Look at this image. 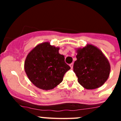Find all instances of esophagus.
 Returning a JSON list of instances; mask_svg holds the SVG:
<instances>
[{"label":"esophagus","mask_w":121,"mask_h":121,"mask_svg":"<svg viewBox=\"0 0 121 121\" xmlns=\"http://www.w3.org/2000/svg\"><path fill=\"white\" fill-rule=\"evenodd\" d=\"M70 67H71V68H73V63L70 64Z\"/></svg>","instance_id":"1"}]
</instances>
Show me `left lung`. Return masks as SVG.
I'll return each mask as SVG.
<instances>
[{"mask_svg": "<svg viewBox=\"0 0 121 121\" xmlns=\"http://www.w3.org/2000/svg\"><path fill=\"white\" fill-rule=\"evenodd\" d=\"M77 60L73 71L78 82L86 89L99 88L108 79L110 65L102 52L92 45L88 44L77 50Z\"/></svg>", "mask_w": 121, "mask_h": 121, "instance_id": "1", "label": "left lung"}]
</instances>
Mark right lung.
<instances>
[{
    "instance_id": "add662e5",
    "label": "right lung",
    "mask_w": 121,
    "mask_h": 121,
    "mask_svg": "<svg viewBox=\"0 0 121 121\" xmlns=\"http://www.w3.org/2000/svg\"><path fill=\"white\" fill-rule=\"evenodd\" d=\"M59 50V47L43 42L37 45L26 56L25 71L37 88L45 90L53 89L63 81L65 73L70 69Z\"/></svg>"
}]
</instances>
